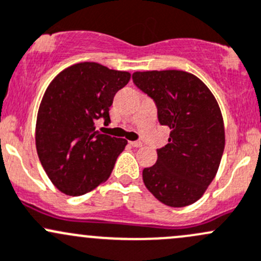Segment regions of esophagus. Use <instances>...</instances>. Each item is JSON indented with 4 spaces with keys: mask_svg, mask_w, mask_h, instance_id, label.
I'll use <instances>...</instances> for the list:
<instances>
[{
    "mask_svg": "<svg viewBox=\"0 0 261 261\" xmlns=\"http://www.w3.org/2000/svg\"><path fill=\"white\" fill-rule=\"evenodd\" d=\"M130 145H131V146H134V147H141L142 146V142H140V141H130Z\"/></svg>",
    "mask_w": 261,
    "mask_h": 261,
    "instance_id": "34e87169",
    "label": "esophagus"
}]
</instances>
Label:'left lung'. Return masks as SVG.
I'll use <instances>...</instances> for the list:
<instances>
[{
    "label": "left lung",
    "mask_w": 261,
    "mask_h": 261,
    "mask_svg": "<svg viewBox=\"0 0 261 261\" xmlns=\"http://www.w3.org/2000/svg\"><path fill=\"white\" fill-rule=\"evenodd\" d=\"M134 84L151 97L160 125L169 126V144L142 171L147 190L167 206L197 201L220 165L224 121L215 97L200 79L179 70L133 73Z\"/></svg>",
    "instance_id": "1"
}]
</instances>
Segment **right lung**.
Returning <instances> with one entry per match:
<instances>
[{"instance_id":"obj_1","label":"right lung","mask_w":261,"mask_h":261,"mask_svg":"<svg viewBox=\"0 0 261 261\" xmlns=\"http://www.w3.org/2000/svg\"><path fill=\"white\" fill-rule=\"evenodd\" d=\"M126 71L110 70L96 62L67 67L52 80L43 95L36 121V149L41 165L55 186L80 196L109 179L125 139L95 130L115 95L130 81Z\"/></svg>"}]
</instances>
